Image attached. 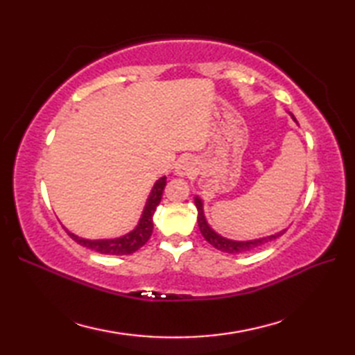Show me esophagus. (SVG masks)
Segmentation results:
<instances>
[{"label":"esophagus","instance_id":"esophagus-1","mask_svg":"<svg viewBox=\"0 0 355 355\" xmlns=\"http://www.w3.org/2000/svg\"><path fill=\"white\" fill-rule=\"evenodd\" d=\"M175 169L178 175H187V173H191L193 171V166L189 158H182V160L178 162Z\"/></svg>","mask_w":355,"mask_h":355}]
</instances>
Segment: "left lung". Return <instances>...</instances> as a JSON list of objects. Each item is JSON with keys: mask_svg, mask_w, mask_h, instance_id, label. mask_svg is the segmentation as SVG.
Segmentation results:
<instances>
[{"mask_svg": "<svg viewBox=\"0 0 355 355\" xmlns=\"http://www.w3.org/2000/svg\"><path fill=\"white\" fill-rule=\"evenodd\" d=\"M294 119V117H293ZM294 122H296V119H294ZM195 206H197L198 210V227L201 235L205 236V239L207 241L209 244H212L215 248L225 253H243V252H248L252 250L254 247H259L266 243H270V241H273L276 238H279L281 235H284L285 230L277 232L276 235H270L266 238H259V239H250V241H233V239H227L221 235H218V233L210 227L206 221V216H205V210H202V201L201 198L195 197Z\"/></svg>", "mask_w": 355, "mask_h": 355, "instance_id": "left-lung-1", "label": "left lung"}]
</instances>
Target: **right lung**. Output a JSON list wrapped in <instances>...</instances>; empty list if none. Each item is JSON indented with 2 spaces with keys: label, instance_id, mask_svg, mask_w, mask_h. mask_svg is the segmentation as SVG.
<instances>
[{
  "label": "right lung",
  "instance_id": "obj_1",
  "mask_svg": "<svg viewBox=\"0 0 355 355\" xmlns=\"http://www.w3.org/2000/svg\"><path fill=\"white\" fill-rule=\"evenodd\" d=\"M164 186H166V177L157 180L153 191H150V195L148 197L146 206L143 209V214L137 227L131 230L130 233H126L123 236L112 238V239H85V238L76 236L74 233L69 230H67V233H69L70 238L76 241L78 244L84 245L87 248H92V250L102 254H131L134 252H137L140 247H143L148 243V239L150 238V235H153V229H154L153 216L157 206L160 205L162 201Z\"/></svg>",
  "mask_w": 355,
  "mask_h": 355
}]
</instances>
